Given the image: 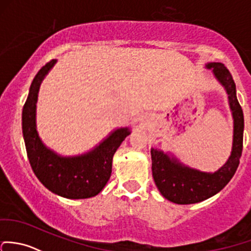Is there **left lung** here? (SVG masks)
<instances>
[{
    "label": "left lung",
    "instance_id": "obj_1",
    "mask_svg": "<svg viewBox=\"0 0 251 251\" xmlns=\"http://www.w3.org/2000/svg\"><path fill=\"white\" fill-rule=\"evenodd\" d=\"M215 77L225 86L233 115V147L230 159L215 173H203L181 166L171 160L160 150L151 149L152 178L159 191L168 201L176 204H192L204 201L223 190L231 180L238 168L243 151L244 117L243 110L236 96V84L227 67L219 62L207 65Z\"/></svg>",
    "mask_w": 251,
    "mask_h": 251
}]
</instances>
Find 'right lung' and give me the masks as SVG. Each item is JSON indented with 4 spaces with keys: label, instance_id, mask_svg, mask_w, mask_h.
<instances>
[{
    "label": "right lung",
    "instance_id": "1",
    "mask_svg": "<svg viewBox=\"0 0 251 251\" xmlns=\"http://www.w3.org/2000/svg\"><path fill=\"white\" fill-rule=\"evenodd\" d=\"M54 63L55 60H50L38 71L24 104L23 134L26 152L32 171L47 189L66 199H89L100 194L109 180L113 156L130 131L117 130L96 149L77 157L57 156L47 149L36 131V102L42 79Z\"/></svg>",
    "mask_w": 251,
    "mask_h": 251
}]
</instances>
